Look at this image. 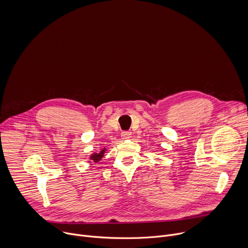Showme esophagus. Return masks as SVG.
Returning <instances> with one entry per match:
<instances>
[{"label":"esophagus","mask_w":248,"mask_h":248,"mask_svg":"<svg viewBox=\"0 0 248 248\" xmlns=\"http://www.w3.org/2000/svg\"><path fill=\"white\" fill-rule=\"evenodd\" d=\"M122 136H123V138H129L130 136H131V131L130 130H124V131H123L122 132Z\"/></svg>","instance_id":"1"}]
</instances>
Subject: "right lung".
I'll return each mask as SVG.
<instances>
[{
  "label": "right lung",
  "instance_id": "obj_1",
  "mask_svg": "<svg viewBox=\"0 0 248 248\" xmlns=\"http://www.w3.org/2000/svg\"><path fill=\"white\" fill-rule=\"evenodd\" d=\"M104 150H102L100 153H98V154H93L92 156H91V160L92 161H94V162H98V161H100L101 160V158L104 156Z\"/></svg>",
  "mask_w": 248,
  "mask_h": 248
}]
</instances>
